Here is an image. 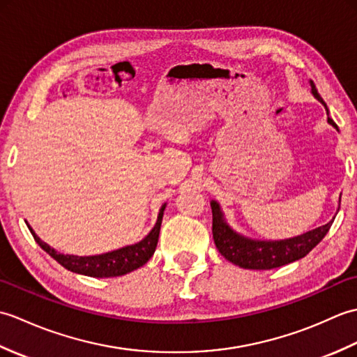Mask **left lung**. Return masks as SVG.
Returning <instances> with one entry per match:
<instances>
[{
  "label": "left lung",
  "mask_w": 357,
  "mask_h": 357,
  "mask_svg": "<svg viewBox=\"0 0 357 357\" xmlns=\"http://www.w3.org/2000/svg\"><path fill=\"white\" fill-rule=\"evenodd\" d=\"M310 86H312V93L317 101L324 104L325 110L328 115V107L324 102L321 95L317 93V89L314 82L310 79ZM328 124L336 128L339 132L337 126L335 124L328 116ZM211 213H213V239L216 248L219 250L227 261H230L234 265H239L241 268L248 270H271L282 267L285 264H290L301 259V257L307 256L312 250L319 244L324 239L325 234L328 233L330 227L335 221V218L325 225L317 227L314 230H310L299 236L288 238V239H279V241H261V239H252L247 238L244 234L234 231L229 222L225 221L224 211L221 208V204L218 201H211ZM340 206V198H339Z\"/></svg>",
  "instance_id": "obj_1"
}]
</instances>
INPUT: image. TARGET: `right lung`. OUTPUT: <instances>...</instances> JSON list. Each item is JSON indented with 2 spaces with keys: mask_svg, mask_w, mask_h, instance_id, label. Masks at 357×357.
<instances>
[{
  "mask_svg": "<svg viewBox=\"0 0 357 357\" xmlns=\"http://www.w3.org/2000/svg\"><path fill=\"white\" fill-rule=\"evenodd\" d=\"M165 206L167 204H162V207L159 208L158 219L153 229H151L147 236L139 241L138 244L127 245L123 248L113 250V252L109 253L95 256H75L58 253L55 248H52L49 244H45L44 241H41L40 236H36L32 227L27 222L26 224L30 233L33 234L36 244L40 245L45 253H49L58 264H61L64 268L73 273H78V275H86L92 278H115L127 275V273L142 267V265L153 256L158 245L159 230H161Z\"/></svg>",
  "mask_w": 357,
  "mask_h": 357,
  "instance_id": "1",
  "label": "right lung"
}]
</instances>
